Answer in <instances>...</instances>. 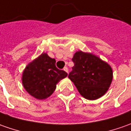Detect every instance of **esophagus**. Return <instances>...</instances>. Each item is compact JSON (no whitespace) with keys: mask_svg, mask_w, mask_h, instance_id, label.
Here are the masks:
<instances>
[{"mask_svg":"<svg viewBox=\"0 0 131 131\" xmlns=\"http://www.w3.org/2000/svg\"><path fill=\"white\" fill-rule=\"evenodd\" d=\"M64 71H65L66 72L68 73V68H67V67H64Z\"/></svg>","mask_w":131,"mask_h":131,"instance_id":"1","label":"esophagus"}]
</instances>
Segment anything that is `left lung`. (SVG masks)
Returning a JSON list of instances; mask_svg holds the SVG:
<instances>
[{
  "label": "left lung",
  "mask_w": 131,
  "mask_h": 131,
  "mask_svg": "<svg viewBox=\"0 0 131 131\" xmlns=\"http://www.w3.org/2000/svg\"><path fill=\"white\" fill-rule=\"evenodd\" d=\"M74 65L69 74L80 95L94 100L104 95L113 80V69L107 62L90 53L82 51L74 54Z\"/></svg>",
  "instance_id": "1"
}]
</instances>
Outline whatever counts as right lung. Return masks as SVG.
Segmentation results:
<instances>
[{
    "mask_svg": "<svg viewBox=\"0 0 131 131\" xmlns=\"http://www.w3.org/2000/svg\"><path fill=\"white\" fill-rule=\"evenodd\" d=\"M67 73L56 67V60L42 53L30 62L23 72L22 84L29 95L38 100L49 97Z\"/></svg>",
    "mask_w": 131,
    "mask_h": 131,
    "instance_id": "right-lung-1",
    "label": "right lung"
}]
</instances>
